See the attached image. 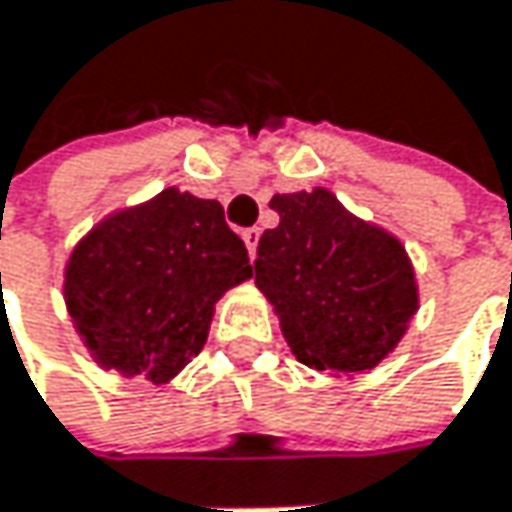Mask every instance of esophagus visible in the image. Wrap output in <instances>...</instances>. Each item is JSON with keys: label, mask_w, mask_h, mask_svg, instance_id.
<instances>
[{"label": "esophagus", "mask_w": 512, "mask_h": 512, "mask_svg": "<svg viewBox=\"0 0 512 512\" xmlns=\"http://www.w3.org/2000/svg\"><path fill=\"white\" fill-rule=\"evenodd\" d=\"M259 235H262V229H259V226H250V229H244V232H241V238H244V244H247L250 256H256V244H259Z\"/></svg>", "instance_id": "esophagus-1"}]
</instances>
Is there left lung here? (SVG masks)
I'll return each mask as SVG.
<instances>
[{"label":"left lung","instance_id":"left-lung-1","mask_svg":"<svg viewBox=\"0 0 512 512\" xmlns=\"http://www.w3.org/2000/svg\"><path fill=\"white\" fill-rule=\"evenodd\" d=\"M277 229L256 247V286L294 356L318 371H365L398 345L418 303L398 238L362 224L324 188L277 194Z\"/></svg>","mask_w":512,"mask_h":512}]
</instances>
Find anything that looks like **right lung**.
<instances>
[{
  "instance_id": "1",
  "label": "right lung",
  "mask_w": 512,
  "mask_h": 512,
  "mask_svg": "<svg viewBox=\"0 0 512 512\" xmlns=\"http://www.w3.org/2000/svg\"><path fill=\"white\" fill-rule=\"evenodd\" d=\"M253 277L218 200L161 191L99 224L67 265V309L96 362L170 380L209 336L215 300Z\"/></svg>"
}]
</instances>
